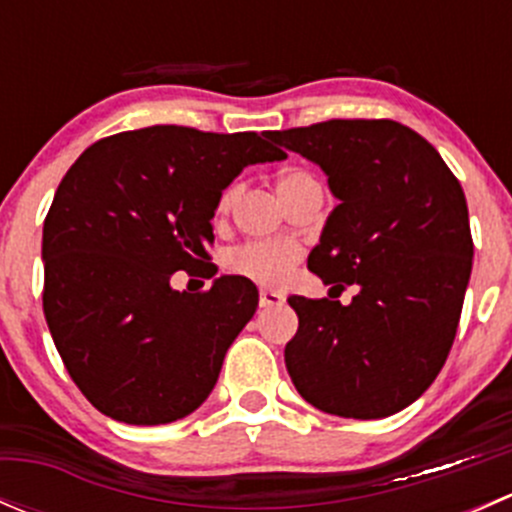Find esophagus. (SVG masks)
<instances>
[{
  "label": "esophagus",
  "mask_w": 512,
  "mask_h": 512,
  "mask_svg": "<svg viewBox=\"0 0 512 512\" xmlns=\"http://www.w3.org/2000/svg\"><path fill=\"white\" fill-rule=\"evenodd\" d=\"M282 302H285V294L275 292V289H262L260 292V307H275Z\"/></svg>",
  "instance_id": "esophagus-1"
}]
</instances>
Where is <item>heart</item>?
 I'll return each mask as SVG.
<instances>
[{"mask_svg": "<svg viewBox=\"0 0 512 512\" xmlns=\"http://www.w3.org/2000/svg\"><path fill=\"white\" fill-rule=\"evenodd\" d=\"M312 175L304 173V170H282L280 178H277V193H287L294 185L304 183ZM237 188H227L220 198V210L230 208V203L235 200ZM299 260V247L292 242H247V245L237 247L227 255V270L235 272V275L247 277V280L257 282V285L277 287L287 280L289 272H292L294 262Z\"/></svg>", "mask_w": 512, "mask_h": 512, "instance_id": "obj_1", "label": "heart"}]
</instances>
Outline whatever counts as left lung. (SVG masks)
<instances>
[{
	"instance_id": "left-lung-1",
	"label": "left lung",
	"mask_w": 512,
	"mask_h": 512,
	"mask_svg": "<svg viewBox=\"0 0 512 512\" xmlns=\"http://www.w3.org/2000/svg\"><path fill=\"white\" fill-rule=\"evenodd\" d=\"M267 138L319 165L339 200L307 260L327 297L287 299L299 317L289 379L324 414H396L433 384L456 337L473 267L461 183L396 121L337 118ZM347 284L357 294L342 305Z\"/></svg>"
}]
</instances>
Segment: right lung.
<instances>
[{
	"label": "right lung",
	"mask_w": 512,
	"mask_h": 512,
	"mask_svg": "<svg viewBox=\"0 0 512 512\" xmlns=\"http://www.w3.org/2000/svg\"><path fill=\"white\" fill-rule=\"evenodd\" d=\"M267 133L148 126L81 153L44 220V314L81 394L101 414L158 426L193 414L255 314L247 277H215V210L242 168L287 156ZM178 269L208 293L169 287Z\"/></svg>",
	"instance_id": "right-lung-1"
}]
</instances>
